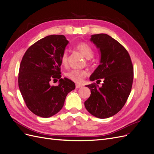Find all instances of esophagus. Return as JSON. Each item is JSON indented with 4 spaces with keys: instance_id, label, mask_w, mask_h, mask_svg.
<instances>
[{
    "instance_id": "esophagus-1",
    "label": "esophagus",
    "mask_w": 154,
    "mask_h": 154,
    "mask_svg": "<svg viewBox=\"0 0 154 154\" xmlns=\"http://www.w3.org/2000/svg\"><path fill=\"white\" fill-rule=\"evenodd\" d=\"M81 87H82V85H79V84H76V88H81Z\"/></svg>"
}]
</instances>
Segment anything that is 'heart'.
I'll return each mask as SVG.
<instances>
[{
  "mask_svg": "<svg viewBox=\"0 0 154 154\" xmlns=\"http://www.w3.org/2000/svg\"><path fill=\"white\" fill-rule=\"evenodd\" d=\"M76 48L80 51V52L83 54L84 57L90 59L93 57V50L91 46L87 43L80 42L76 44ZM61 63L63 66H66L67 64L68 61V54L66 51H65L62 53L60 58ZM87 75V72L83 70H78V69H72L70 70L68 72L66 73V76L70 79V80L76 82V83H81L84 78Z\"/></svg>",
  "mask_w": 154,
  "mask_h": 154,
  "instance_id": "heart-1",
  "label": "heart"
}]
</instances>
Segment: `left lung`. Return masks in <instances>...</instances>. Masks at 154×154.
Listing matches in <instances>:
<instances>
[{
	"instance_id": "8db88e82",
	"label": "left lung",
	"mask_w": 154,
	"mask_h": 154,
	"mask_svg": "<svg viewBox=\"0 0 154 154\" xmlns=\"http://www.w3.org/2000/svg\"><path fill=\"white\" fill-rule=\"evenodd\" d=\"M91 42L99 49L100 65L90 80L103 83L86 87L91 94L85 101L87 111L97 118L105 119L117 114L125 105L131 92L134 69L128 51L112 37L106 34L91 35Z\"/></svg>"
}]
</instances>
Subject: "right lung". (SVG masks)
Returning <instances> with one entry per match:
<instances>
[{
  "mask_svg": "<svg viewBox=\"0 0 154 154\" xmlns=\"http://www.w3.org/2000/svg\"><path fill=\"white\" fill-rule=\"evenodd\" d=\"M68 44L63 35H49L30 46L22 58L18 87L27 108L40 117L57 114L68 93L75 88L73 82L60 75V58ZM57 79L59 85L51 86Z\"/></svg>",
  "mask_w": 154,
  "mask_h": 154,
  "instance_id": "right-lung-1",
  "label": "right lung"
}]
</instances>
